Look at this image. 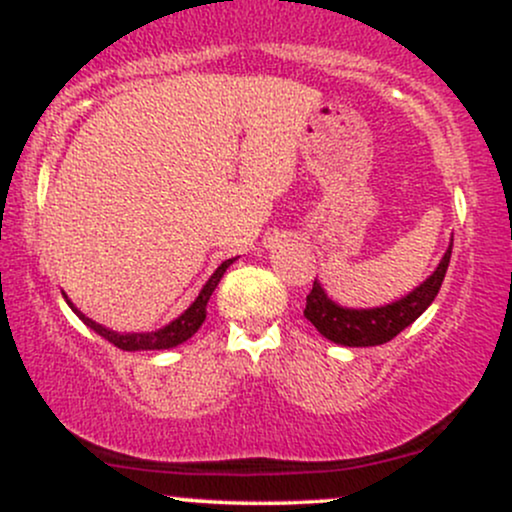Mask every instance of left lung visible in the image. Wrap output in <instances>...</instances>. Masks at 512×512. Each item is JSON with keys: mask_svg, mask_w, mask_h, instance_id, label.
<instances>
[{"mask_svg": "<svg viewBox=\"0 0 512 512\" xmlns=\"http://www.w3.org/2000/svg\"><path fill=\"white\" fill-rule=\"evenodd\" d=\"M452 255V243L445 250L443 260L421 286H416L414 291L407 293L404 298H399L395 303L380 305V308H342L327 298L325 289L313 281V291L305 298V310L303 315L317 327V332L325 339H330L334 344L342 346H378L395 339L404 327H409L428 305L433 303V298L438 296L440 284H443L445 272H448Z\"/></svg>", "mask_w": 512, "mask_h": 512, "instance_id": "1", "label": "left lung"}]
</instances>
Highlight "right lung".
<instances>
[{
	"mask_svg": "<svg viewBox=\"0 0 512 512\" xmlns=\"http://www.w3.org/2000/svg\"><path fill=\"white\" fill-rule=\"evenodd\" d=\"M233 262H236V257H233V260L221 262V267L216 269L214 274H211V279L207 281V284H204V289L199 291V296L195 298V303H192L190 308H187L180 317H175L173 322H168V325L163 327V330H156V332H125V334L113 332V330H108V327H103V325H98V322H93L91 317H86L79 308H76L72 301H69V298H67V303H69V308H72L74 313L79 315V320L84 322V325L91 327V330L96 332V334H101L103 339H108L110 344H115L117 349H122V351H161V349H173V346L187 342V339H190L192 334H195L199 327H202L204 317H207V303H209L211 293H214L216 286H219L223 272H226V269L231 267Z\"/></svg>",
	"mask_w": 512,
	"mask_h": 512,
	"instance_id": "obj_1",
	"label": "right lung"
}]
</instances>
